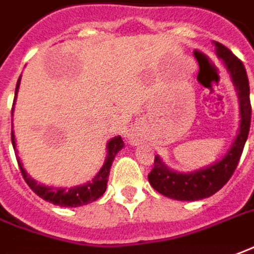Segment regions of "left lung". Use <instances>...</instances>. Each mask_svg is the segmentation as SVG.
Masks as SVG:
<instances>
[{"instance_id": "left-lung-1", "label": "left lung", "mask_w": 254, "mask_h": 254, "mask_svg": "<svg viewBox=\"0 0 254 254\" xmlns=\"http://www.w3.org/2000/svg\"><path fill=\"white\" fill-rule=\"evenodd\" d=\"M216 44L218 58L223 59L227 66V70L230 71L231 78L235 84L239 95V108H241V124L239 132L232 144V148L224 156L223 160L214 163L210 167H206L203 170H197L195 173H176L167 169L160 157L155 156V166L148 174L150 185L164 196L177 199V200H199L203 197H209L214 195L217 190L223 188L228 183L231 176L237 169L239 159L242 156L244 146L249 130H251V88L249 80L246 74L244 64L241 59H238L227 47L223 44Z\"/></svg>"}]
</instances>
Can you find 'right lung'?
<instances>
[{"label":"right lung","instance_id":"obj_1","mask_svg":"<svg viewBox=\"0 0 254 254\" xmlns=\"http://www.w3.org/2000/svg\"><path fill=\"white\" fill-rule=\"evenodd\" d=\"M19 83H20V77L17 80L16 90H15V99H16ZM12 112H13V108H12ZM10 138H12L13 149L16 150L13 131L10 134ZM123 145L124 142L122 137H115L113 139H110L109 144H108V156H106L105 164L102 166V169L99 170V173H98L95 177L92 178V181H90V183L84 184V185H78V187H74V188H69V190L67 188H51V187H45V185L37 184L34 180H31L27 176V173L24 171L23 166H22L20 160H19V157H16V159L24 181L27 183V185L30 187L31 190L34 193H37L38 196L43 197L44 200H47L50 203L64 206V207H77V206L91 203V202L97 200L98 197L104 195L105 190H106V185H108V178H109L110 167H112V163H113V159L116 156L117 152L123 148Z\"/></svg>","mask_w":254,"mask_h":254}]
</instances>
